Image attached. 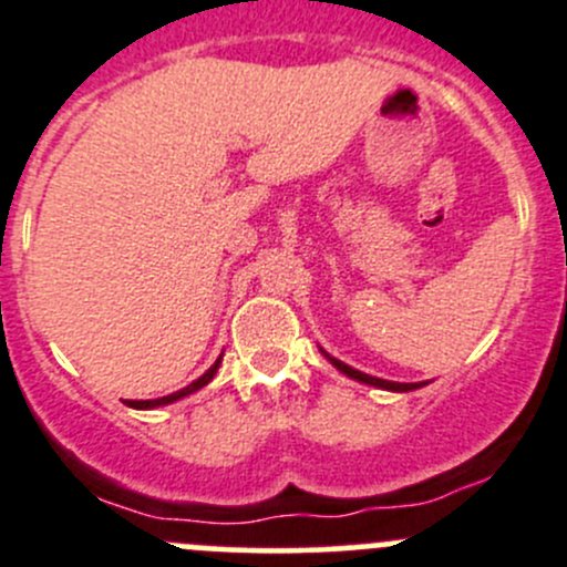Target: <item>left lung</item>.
<instances>
[{"label":"left lung","instance_id":"left-lung-1","mask_svg":"<svg viewBox=\"0 0 567 567\" xmlns=\"http://www.w3.org/2000/svg\"><path fill=\"white\" fill-rule=\"evenodd\" d=\"M327 357H329V354H327ZM329 360H332V365H334V368H338V371H343V373H346V377L357 379V382H365V384H373V388H384V390H399V393H404V390H415V388H421V384H417V382H388V379H377V377H368V373L357 371V368L346 365V362L334 360V357H329Z\"/></svg>","mask_w":567,"mask_h":567}]
</instances>
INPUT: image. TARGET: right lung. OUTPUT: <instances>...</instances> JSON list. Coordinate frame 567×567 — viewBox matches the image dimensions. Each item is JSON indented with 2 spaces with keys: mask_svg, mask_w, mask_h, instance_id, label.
<instances>
[{
  "mask_svg": "<svg viewBox=\"0 0 567 567\" xmlns=\"http://www.w3.org/2000/svg\"><path fill=\"white\" fill-rule=\"evenodd\" d=\"M218 362H221V357H218L216 362H213L210 368H207L205 373H202L199 379H196V382H190L188 388H183V390H177V393H172V395H163V399H150V401H130V406H135V410H152V406H161V404H172V401H177V399H183V395H188V393H194V390H199V388H205L207 382H210L213 377H216V371H218Z\"/></svg>",
  "mask_w": 567,
  "mask_h": 567,
  "instance_id": "1",
  "label": "right lung"
}]
</instances>
